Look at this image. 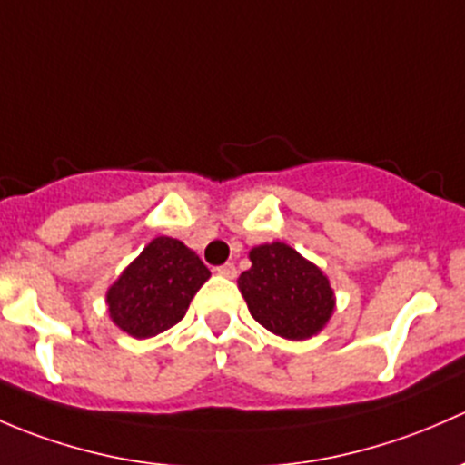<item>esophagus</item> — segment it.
<instances>
[{
  "label": "esophagus",
  "instance_id": "esophagus-1",
  "mask_svg": "<svg viewBox=\"0 0 465 465\" xmlns=\"http://www.w3.org/2000/svg\"><path fill=\"white\" fill-rule=\"evenodd\" d=\"M215 272H218L220 276H227V279H233V276L238 274V270H236V265H233V262H224V265L215 267Z\"/></svg>",
  "mask_w": 465,
  "mask_h": 465
}]
</instances>
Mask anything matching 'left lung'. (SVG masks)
<instances>
[{
	"label": "left lung",
	"instance_id": "8db88e82",
	"mask_svg": "<svg viewBox=\"0 0 465 465\" xmlns=\"http://www.w3.org/2000/svg\"><path fill=\"white\" fill-rule=\"evenodd\" d=\"M252 267L238 279L252 317L288 340H306L323 328L335 308L322 270L283 242L250 252Z\"/></svg>",
	"mask_w": 465,
	"mask_h": 465
}]
</instances>
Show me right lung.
<instances>
[{
    "mask_svg": "<svg viewBox=\"0 0 465 465\" xmlns=\"http://www.w3.org/2000/svg\"><path fill=\"white\" fill-rule=\"evenodd\" d=\"M209 276V267L184 242L154 238L107 292L112 322L139 340L159 335L184 317Z\"/></svg>",
    "mask_w": 465,
    "mask_h": 465,
    "instance_id": "add662e5",
    "label": "right lung"
}]
</instances>
